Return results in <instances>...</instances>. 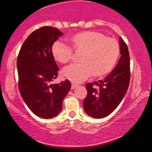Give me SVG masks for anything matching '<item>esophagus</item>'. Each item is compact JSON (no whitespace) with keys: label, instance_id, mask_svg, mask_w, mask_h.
I'll return each instance as SVG.
<instances>
[{"label":"esophagus","instance_id":"obj_1","mask_svg":"<svg viewBox=\"0 0 152 152\" xmlns=\"http://www.w3.org/2000/svg\"><path fill=\"white\" fill-rule=\"evenodd\" d=\"M78 85L75 84V83H72V86H71V89H75L76 88V87H77Z\"/></svg>","mask_w":152,"mask_h":152}]
</instances>
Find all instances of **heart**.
Returning a JSON list of instances; mask_svg holds the SVG:
<instances>
[{"instance_id":"obj_1","label":"heart","mask_w":152,"mask_h":152,"mask_svg":"<svg viewBox=\"0 0 152 152\" xmlns=\"http://www.w3.org/2000/svg\"><path fill=\"white\" fill-rule=\"evenodd\" d=\"M67 39L75 50L83 51L82 62L66 66L61 71L64 77L75 83L84 82L92 74L97 77L107 73L117 61L120 46L115 39L106 37L100 32L86 31ZM52 53L55 60L65 64L71 59L72 50L58 40L52 46Z\"/></svg>"}]
</instances>
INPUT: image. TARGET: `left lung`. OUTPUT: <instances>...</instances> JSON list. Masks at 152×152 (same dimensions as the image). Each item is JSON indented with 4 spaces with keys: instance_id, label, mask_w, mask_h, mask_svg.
Segmentation results:
<instances>
[{
    "instance_id": "8db88e82",
    "label": "left lung",
    "mask_w": 152,
    "mask_h": 152,
    "mask_svg": "<svg viewBox=\"0 0 152 152\" xmlns=\"http://www.w3.org/2000/svg\"><path fill=\"white\" fill-rule=\"evenodd\" d=\"M120 57L115 68L104 78L88 83V94L83 102L84 111L94 118L110 115L120 104L127 91L130 80V58L127 45L119 39Z\"/></svg>"
}]
</instances>
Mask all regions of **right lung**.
I'll return each instance as SVG.
<instances>
[{"mask_svg": "<svg viewBox=\"0 0 152 152\" xmlns=\"http://www.w3.org/2000/svg\"><path fill=\"white\" fill-rule=\"evenodd\" d=\"M63 35L53 27L45 26L29 35L17 58L18 88L31 111L41 118L57 116L62 102L71 88L70 81L51 84L59 68L52 53L53 43Z\"/></svg>", "mask_w": 152, "mask_h": 152, "instance_id": "add662e5", "label": "right lung"}]
</instances>
